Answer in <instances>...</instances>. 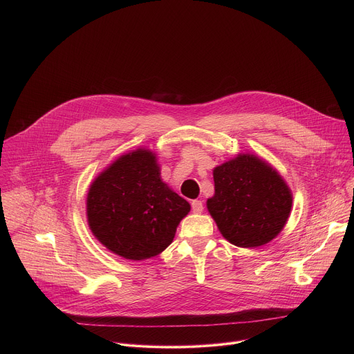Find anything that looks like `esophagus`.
Instances as JSON below:
<instances>
[{
	"mask_svg": "<svg viewBox=\"0 0 354 354\" xmlns=\"http://www.w3.org/2000/svg\"><path fill=\"white\" fill-rule=\"evenodd\" d=\"M205 206H203V201L201 200H193L192 201V212L193 213H201L203 212Z\"/></svg>",
	"mask_w": 354,
	"mask_h": 354,
	"instance_id": "34e87169",
	"label": "esophagus"
}]
</instances>
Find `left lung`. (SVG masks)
<instances>
[{"instance_id": "8db88e82", "label": "left lung", "mask_w": 354, "mask_h": 354, "mask_svg": "<svg viewBox=\"0 0 354 354\" xmlns=\"http://www.w3.org/2000/svg\"><path fill=\"white\" fill-rule=\"evenodd\" d=\"M207 209L223 236L241 248L261 246L283 230L292 205L288 186L268 164L239 156L213 172Z\"/></svg>"}]
</instances>
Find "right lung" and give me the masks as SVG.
<instances>
[{"instance_id": "1", "label": "right lung", "mask_w": 354, "mask_h": 354, "mask_svg": "<svg viewBox=\"0 0 354 354\" xmlns=\"http://www.w3.org/2000/svg\"><path fill=\"white\" fill-rule=\"evenodd\" d=\"M189 212L187 201L161 180L156 157L147 149L122 156L95 179L86 198L93 235L131 261L161 254Z\"/></svg>"}]
</instances>
